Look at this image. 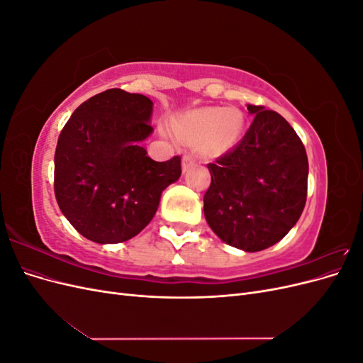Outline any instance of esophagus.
Returning a JSON list of instances; mask_svg holds the SVG:
<instances>
[{"label":"esophagus","mask_w":363,"mask_h":363,"mask_svg":"<svg viewBox=\"0 0 363 363\" xmlns=\"http://www.w3.org/2000/svg\"><path fill=\"white\" fill-rule=\"evenodd\" d=\"M192 164H194V157L192 156H184L183 157V160H182V168H183V171L186 172V171H189L191 168H192Z\"/></svg>","instance_id":"obj_1"}]
</instances>
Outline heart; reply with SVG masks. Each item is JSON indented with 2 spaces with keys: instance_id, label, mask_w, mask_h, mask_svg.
<instances>
[{
  "instance_id": "1",
  "label": "heart",
  "mask_w": 363,
  "mask_h": 363,
  "mask_svg": "<svg viewBox=\"0 0 363 363\" xmlns=\"http://www.w3.org/2000/svg\"><path fill=\"white\" fill-rule=\"evenodd\" d=\"M174 130L184 139L200 140L206 138L212 148L228 150L242 135L244 115L233 107H200L182 116L174 124Z\"/></svg>"
}]
</instances>
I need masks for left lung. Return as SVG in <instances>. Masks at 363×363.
I'll return each instance as SVG.
<instances>
[{"label": "left lung", "instance_id": "obj_1", "mask_svg": "<svg viewBox=\"0 0 363 363\" xmlns=\"http://www.w3.org/2000/svg\"><path fill=\"white\" fill-rule=\"evenodd\" d=\"M247 108L255 119L242 140L207 164L204 216L223 242L255 252L277 244L300 219L309 162L286 119L263 106Z\"/></svg>", "mask_w": 363, "mask_h": 363}]
</instances>
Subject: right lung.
Listing matches in <instances>:
<instances>
[{"instance_id":"right-lung-1","label":"right lung","mask_w":363,"mask_h":363,"mask_svg":"<svg viewBox=\"0 0 363 363\" xmlns=\"http://www.w3.org/2000/svg\"><path fill=\"white\" fill-rule=\"evenodd\" d=\"M152 101L108 89L80 104L54 155V194L62 213L86 239L119 244L156 215L162 192L182 175L180 157L156 162L140 147L152 128Z\"/></svg>"}]
</instances>
